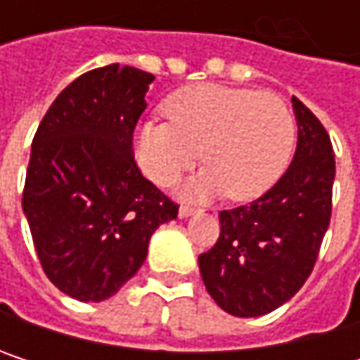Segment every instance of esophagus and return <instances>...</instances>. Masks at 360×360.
Masks as SVG:
<instances>
[{
  "label": "esophagus",
  "mask_w": 360,
  "mask_h": 360,
  "mask_svg": "<svg viewBox=\"0 0 360 360\" xmlns=\"http://www.w3.org/2000/svg\"><path fill=\"white\" fill-rule=\"evenodd\" d=\"M198 210L193 208V206H181L179 208V219H187V217H191V214H195Z\"/></svg>",
  "instance_id": "obj_1"
}]
</instances>
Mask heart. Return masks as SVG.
Segmentation results:
<instances>
[{
	"label": "heart",
	"instance_id": "obj_1",
	"mask_svg": "<svg viewBox=\"0 0 360 360\" xmlns=\"http://www.w3.org/2000/svg\"><path fill=\"white\" fill-rule=\"evenodd\" d=\"M162 112L169 124L146 122L133 137L137 167L156 185L177 183L202 152L208 167L183 193L195 200L229 193L248 202L288 169L296 124L288 104L271 91L193 85L169 96Z\"/></svg>",
	"mask_w": 360,
	"mask_h": 360
}]
</instances>
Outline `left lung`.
Instances as JSON below:
<instances>
[{
  "mask_svg": "<svg viewBox=\"0 0 360 360\" xmlns=\"http://www.w3.org/2000/svg\"><path fill=\"white\" fill-rule=\"evenodd\" d=\"M298 146L266 193L219 212L221 236L198 264L212 300L233 317H260L288 302L311 275L331 219L335 160L319 118L292 98Z\"/></svg>",
  "mask_w": 360,
  "mask_h": 360,
  "instance_id": "1",
  "label": "left lung"
}]
</instances>
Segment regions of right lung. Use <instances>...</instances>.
I'll list each match as a JSON object with an SVG mask.
<instances>
[{
    "label": "right lung",
    "mask_w": 360,
    "mask_h": 360,
    "mask_svg": "<svg viewBox=\"0 0 360 360\" xmlns=\"http://www.w3.org/2000/svg\"><path fill=\"white\" fill-rule=\"evenodd\" d=\"M154 75L110 64L75 79L31 146L22 210L47 279L81 302L114 296L179 206L133 160V131Z\"/></svg>",
    "instance_id": "add662e5"
}]
</instances>
